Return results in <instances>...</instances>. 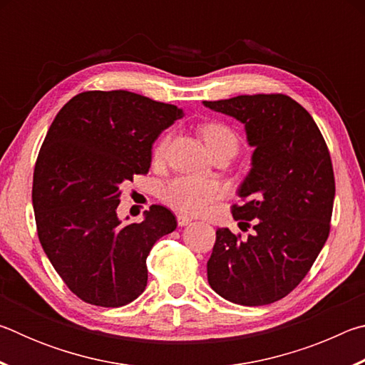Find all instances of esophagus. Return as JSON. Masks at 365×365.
Segmentation results:
<instances>
[{"mask_svg": "<svg viewBox=\"0 0 365 365\" xmlns=\"http://www.w3.org/2000/svg\"><path fill=\"white\" fill-rule=\"evenodd\" d=\"M191 217H188V215H185V214H178L177 215V224H178V227H185V225H188V224H191Z\"/></svg>", "mask_w": 365, "mask_h": 365, "instance_id": "1", "label": "esophagus"}]
</instances>
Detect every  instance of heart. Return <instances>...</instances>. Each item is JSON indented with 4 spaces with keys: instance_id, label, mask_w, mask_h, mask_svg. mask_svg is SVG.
I'll list each match as a JSON object with an SVG mask.
<instances>
[{
    "instance_id": "1",
    "label": "heart",
    "mask_w": 365,
    "mask_h": 365,
    "mask_svg": "<svg viewBox=\"0 0 365 365\" xmlns=\"http://www.w3.org/2000/svg\"><path fill=\"white\" fill-rule=\"evenodd\" d=\"M202 138H205L209 151L225 141L237 143L233 132L222 123H207L201 128ZM164 153V143H160L156 150L158 156ZM219 193L217 185L205 178L195 177H175L164 185L160 190V196L172 207L182 212H201L209 202H211Z\"/></svg>"
}]
</instances>
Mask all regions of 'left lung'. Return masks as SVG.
Listing matches in <instances>:
<instances>
[{
  "label": "left lung",
  "mask_w": 365,
  "mask_h": 365,
  "mask_svg": "<svg viewBox=\"0 0 365 365\" xmlns=\"http://www.w3.org/2000/svg\"><path fill=\"white\" fill-rule=\"evenodd\" d=\"M245 125L255 148L233 219L248 238L217 228L207 261L215 293L242 306H264L293 292L329 238L335 177L312 115L287 95H240L202 101Z\"/></svg>",
  "instance_id": "obj_1"
}]
</instances>
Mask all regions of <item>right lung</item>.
I'll return each instance as SVG.
<instances>
[{
	"instance_id": "1",
	"label": "right lung",
	"mask_w": 365,
	"mask_h": 365,
	"mask_svg": "<svg viewBox=\"0 0 365 365\" xmlns=\"http://www.w3.org/2000/svg\"><path fill=\"white\" fill-rule=\"evenodd\" d=\"M183 115L174 104L113 90L73 96L54 117L34 172L36 230L49 262L85 302L119 307L143 293L146 257L177 220L153 205L143 222L123 225L120 187L150 170L153 143Z\"/></svg>"
}]
</instances>
